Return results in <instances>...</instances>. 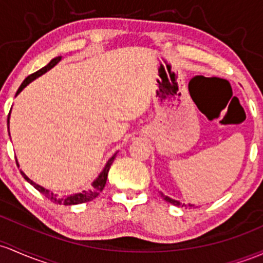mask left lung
<instances>
[{
    "instance_id": "obj_1",
    "label": "left lung",
    "mask_w": 263,
    "mask_h": 263,
    "mask_svg": "<svg viewBox=\"0 0 263 263\" xmlns=\"http://www.w3.org/2000/svg\"><path fill=\"white\" fill-rule=\"evenodd\" d=\"M162 197L164 198V200H166L167 202H170V203H172V204H175V206H178V207H180V206H184V207H186V204H182V203H180V202H178V201H175V200H172V198H170V197H167V196H163L162 195ZM192 206H195V204H190V207H192Z\"/></svg>"
}]
</instances>
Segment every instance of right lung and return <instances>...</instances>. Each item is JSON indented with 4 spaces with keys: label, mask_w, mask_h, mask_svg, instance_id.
Masks as SVG:
<instances>
[{
    "label": "right lung",
    "mask_w": 263,
    "mask_h": 263,
    "mask_svg": "<svg viewBox=\"0 0 263 263\" xmlns=\"http://www.w3.org/2000/svg\"><path fill=\"white\" fill-rule=\"evenodd\" d=\"M60 60H61V57H56V59H53L52 61L48 63L47 66H45V67L41 68V70L36 71L34 73H31L30 76H27L25 79L24 82L21 83V86H20L18 89H17V93H20V92L24 89L26 86L28 85V83L31 82V81H33L34 79H37V77H40L41 74L45 73V72H47L48 70H51L52 67H53L54 65H57V63L60 62ZM11 112V111H10ZM8 118H10V114H8ZM8 118H7V123H8ZM115 157H116V155L112 156L111 158L108 160V162L106 163L105 168H103V171L101 172V175L99 176V178H97L96 181L93 182V189L92 190H88V191H83L82 193H76V195H72V196H67V197H60V196L54 195V193H52L48 191V190L43 189V187L39 186V184H36L33 182V181H31L30 178L26 176L24 172H21L22 176L25 177L26 181H28L34 189L37 190V191H40L42 193V195H45L46 197L48 198V200H51L52 202H54V203L57 204H65V206H70V204H79V203H83V202H88V201H92L93 198H96L97 196H99V193L102 191L103 187H105L106 184V181H107V175H108V171L109 168H111V164L114 162Z\"/></svg>",
    "instance_id": "1"
}]
</instances>
